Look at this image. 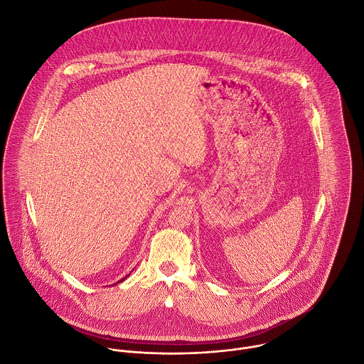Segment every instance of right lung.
Returning <instances> with one entry per match:
<instances>
[{"label": "right lung", "instance_id": "1", "mask_svg": "<svg viewBox=\"0 0 364 364\" xmlns=\"http://www.w3.org/2000/svg\"><path fill=\"white\" fill-rule=\"evenodd\" d=\"M122 279H125V278H122ZM122 279H120V281H119V282H122Z\"/></svg>", "mask_w": 364, "mask_h": 364}]
</instances>
